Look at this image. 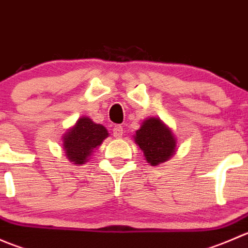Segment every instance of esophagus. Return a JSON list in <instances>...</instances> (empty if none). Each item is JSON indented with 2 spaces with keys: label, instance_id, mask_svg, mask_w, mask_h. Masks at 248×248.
Here are the masks:
<instances>
[{
  "label": "esophagus",
  "instance_id": "1",
  "mask_svg": "<svg viewBox=\"0 0 248 248\" xmlns=\"http://www.w3.org/2000/svg\"><path fill=\"white\" fill-rule=\"evenodd\" d=\"M112 136L115 137V138H121L122 136H124V128H122V126H115L114 128H112Z\"/></svg>",
  "mask_w": 248,
  "mask_h": 248
}]
</instances>
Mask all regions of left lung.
Instances as JSON below:
<instances>
[{"label":"left lung","mask_w":248,"mask_h":248,"mask_svg":"<svg viewBox=\"0 0 248 248\" xmlns=\"http://www.w3.org/2000/svg\"><path fill=\"white\" fill-rule=\"evenodd\" d=\"M133 137L144 154L145 161L151 166H159L169 161L176 152V138L159 117H147L144 120Z\"/></svg>","instance_id":"left-lung-1"}]
</instances>
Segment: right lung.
<instances>
[{
  "label": "right lung",
  "mask_w": 248,
  "mask_h": 248,
  "mask_svg": "<svg viewBox=\"0 0 248 248\" xmlns=\"http://www.w3.org/2000/svg\"><path fill=\"white\" fill-rule=\"evenodd\" d=\"M108 136V129L103 124H94L90 117L81 116L62 137L64 156L77 166L85 164L93 150Z\"/></svg>",
  "instance_id": "obj_1"
}]
</instances>
